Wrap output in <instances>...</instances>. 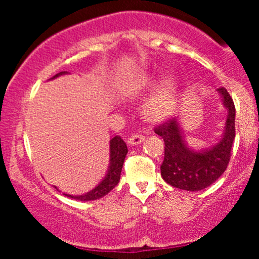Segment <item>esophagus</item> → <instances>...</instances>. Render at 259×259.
Returning <instances> with one entry per match:
<instances>
[{
	"instance_id": "1",
	"label": "esophagus",
	"mask_w": 259,
	"mask_h": 259,
	"mask_svg": "<svg viewBox=\"0 0 259 259\" xmlns=\"http://www.w3.org/2000/svg\"><path fill=\"white\" fill-rule=\"evenodd\" d=\"M144 140H145V136L138 135V134H136V135L130 136L129 140H127V144H129L130 146H136V145L142 144V142H144Z\"/></svg>"
}]
</instances>
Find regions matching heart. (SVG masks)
I'll list each match as a JSON object with an SVG mask.
<instances>
[{
  "label": "heart",
  "instance_id": "b5f03b06",
  "mask_svg": "<svg viewBox=\"0 0 259 259\" xmlns=\"http://www.w3.org/2000/svg\"><path fill=\"white\" fill-rule=\"evenodd\" d=\"M156 78L151 73H142L126 85V95L138 97L152 88ZM179 102V80L174 74H167L154 86L153 91L142 106V114L151 123L169 119L177 111Z\"/></svg>",
  "mask_w": 259,
  "mask_h": 259
}]
</instances>
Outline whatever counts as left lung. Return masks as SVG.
I'll return each instance as SVG.
<instances>
[{
  "mask_svg": "<svg viewBox=\"0 0 259 259\" xmlns=\"http://www.w3.org/2000/svg\"><path fill=\"white\" fill-rule=\"evenodd\" d=\"M227 119L222 138L213 146L196 151L187 146L179 118L154 129L164 140V159L160 174L165 183L186 191H200L212 185L227 169L235 139V106L227 89H218Z\"/></svg>",
  "mask_w": 259,
  "mask_h": 259,
  "instance_id": "obj_1",
  "label": "left lung"
}]
</instances>
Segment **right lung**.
Returning <instances> with one entry per match:
<instances>
[{
    "instance_id": "1",
    "label": "right lung",
    "mask_w": 259,
    "mask_h": 259,
    "mask_svg": "<svg viewBox=\"0 0 259 259\" xmlns=\"http://www.w3.org/2000/svg\"><path fill=\"white\" fill-rule=\"evenodd\" d=\"M63 74L68 73L61 72L56 74V75L51 79H56L57 76L63 75ZM127 147L125 142L121 140L120 136H114V138L111 139V141H109V165L108 169H107V174L105 175L102 181H101L95 189H92L91 191L86 192L84 195H63L78 201H95L103 197V196H106L111 190H113V187L117 186L118 183H119L121 168H123V163L124 159H125ZM55 189H57V187L55 186Z\"/></svg>"
}]
</instances>
